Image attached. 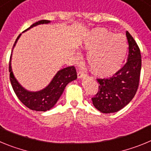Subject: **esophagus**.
<instances>
[{
	"label": "esophagus",
	"instance_id": "esophagus-1",
	"mask_svg": "<svg viewBox=\"0 0 151 151\" xmlns=\"http://www.w3.org/2000/svg\"><path fill=\"white\" fill-rule=\"evenodd\" d=\"M77 76H78V78H85L86 74H85L84 72H78Z\"/></svg>",
	"mask_w": 151,
	"mask_h": 151
}]
</instances>
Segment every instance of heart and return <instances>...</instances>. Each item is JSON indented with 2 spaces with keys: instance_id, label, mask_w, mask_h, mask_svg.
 <instances>
[{
  "instance_id": "1",
  "label": "heart",
  "mask_w": 151,
  "mask_h": 151,
  "mask_svg": "<svg viewBox=\"0 0 151 151\" xmlns=\"http://www.w3.org/2000/svg\"><path fill=\"white\" fill-rule=\"evenodd\" d=\"M82 47L88 51L86 59L92 72L97 76L107 77L122 67L127 54L128 44L122 35L97 28L85 37Z\"/></svg>"
}]
</instances>
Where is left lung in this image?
<instances>
[{"instance_id":"8db88e82","label":"left lung","mask_w":151,"mask_h":151,"mask_svg":"<svg viewBox=\"0 0 151 151\" xmlns=\"http://www.w3.org/2000/svg\"><path fill=\"white\" fill-rule=\"evenodd\" d=\"M126 37L129 43L126 63L110 78L97 79L99 88L91 100L96 109L101 113H116L122 110L133 99L138 90L141 69V52L128 31Z\"/></svg>"}]
</instances>
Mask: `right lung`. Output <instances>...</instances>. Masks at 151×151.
<instances>
[{
  "instance_id": "right-lung-1",
  "label": "right lung",
  "mask_w": 151,
  "mask_h": 151,
  "mask_svg": "<svg viewBox=\"0 0 151 151\" xmlns=\"http://www.w3.org/2000/svg\"><path fill=\"white\" fill-rule=\"evenodd\" d=\"M50 22V20H40L32 24L26 31L38 25L47 24ZM20 36L21 34L17 37L15 43L13 45V49L15 47ZM12 52H13V50H12ZM11 57L12 54L10 58V63H9L10 79L12 87L19 101L30 110L43 112L50 110L57 104V101L62 95L66 85L69 82H73L77 78L76 70L74 66H69V67L63 68L57 72V74L51 80V82L45 88L38 91H30L24 88L14 76L12 71Z\"/></svg>"
}]
</instances>
